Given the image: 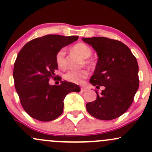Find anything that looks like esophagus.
<instances>
[{"instance_id":"obj_1","label":"esophagus","mask_w":152,"mask_h":152,"mask_svg":"<svg viewBox=\"0 0 152 152\" xmlns=\"http://www.w3.org/2000/svg\"><path fill=\"white\" fill-rule=\"evenodd\" d=\"M81 91L82 92L86 91H87V88H86V87H85V86H81Z\"/></svg>"}]
</instances>
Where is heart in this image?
I'll use <instances>...</instances> for the list:
<instances>
[{"mask_svg": "<svg viewBox=\"0 0 152 152\" xmlns=\"http://www.w3.org/2000/svg\"><path fill=\"white\" fill-rule=\"evenodd\" d=\"M73 50L77 52L82 58L86 59L88 58L91 56L92 50L91 48L86 44L83 43H78L75 44L73 47ZM56 61L57 65L60 68H64L66 66L65 61V50L64 48L58 50V53L56 55ZM88 64H90V61H87ZM88 76V71L86 70H69L64 75V78L67 81L73 82V83H79L82 80Z\"/></svg>", "mask_w": 152, "mask_h": 152, "instance_id": "heart-1", "label": "heart"}]
</instances>
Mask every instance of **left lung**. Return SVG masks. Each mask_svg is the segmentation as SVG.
I'll return each mask as SVG.
<instances>
[{"label":"left lung","mask_w":152,"mask_h":152,"mask_svg":"<svg viewBox=\"0 0 152 152\" xmlns=\"http://www.w3.org/2000/svg\"><path fill=\"white\" fill-rule=\"evenodd\" d=\"M96 52L98 61L90 83L104 86L96 99L86 104L94 117L111 120L124 114L133 102L139 88V66L137 58L124 43L105 37L82 38Z\"/></svg>","instance_id":"obj_1"}]
</instances>
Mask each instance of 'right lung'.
<instances>
[{"instance_id":"add662e5","label":"right lung","mask_w":152,"mask_h":152,"mask_svg":"<svg viewBox=\"0 0 152 152\" xmlns=\"http://www.w3.org/2000/svg\"><path fill=\"white\" fill-rule=\"evenodd\" d=\"M78 38L46 35L29 41L18 53L13 69L15 87L23 108L35 119L50 121L58 118L64 111L66 96L81 90L71 82L61 81L60 85L48 82L50 78H56V53Z\"/></svg>"}]
</instances>
